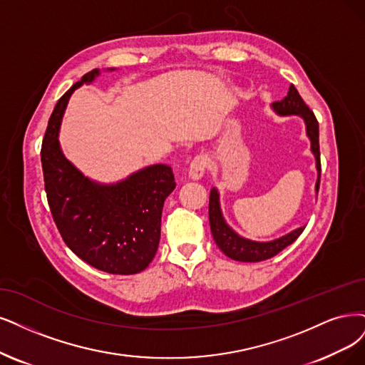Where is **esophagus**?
Wrapping results in <instances>:
<instances>
[{
	"label": "esophagus",
	"instance_id": "obj_1",
	"mask_svg": "<svg viewBox=\"0 0 365 365\" xmlns=\"http://www.w3.org/2000/svg\"><path fill=\"white\" fill-rule=\"evenodd\" d=\"M206 171V159L203 156H197L192 159L190 165V178L192 180H201Z\"/></svg>",
	"mask_w": 365,
	"mask_h": 365
}]
</instances>
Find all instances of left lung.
<instances>
[{
  "label": "left lung",
  "mask_w": 365,
  "mask_h": 365,
  "mask_svg": "<svg viewBox=\"0 0 365 365\" xmlns=\"http://www.w3.org/2000/svg\"><path fill=\"white\" fill-rule=\"evenodd\" d=\"M272 110L275 114L281 117L287 115H299L305 123L307 137L312 143V153L316 159V170H317V180H316V192L319 191L320 183V150H319V123L313 114V111L305 105L302 98L299 96L298 90L294 86H290L287 96L279 101L274 102ZM209 222L212 236L217 242L220 250L236 262H263L274 257L278 252H281L286 247L292 245L293 242L299 237L304 232L305 225L294 228L290 233L281 236L274 240L259 242L251 240L244 236L236 233L233 228L227 224L220 203V192L217 187H212L210 197H209Z\"/></svg>",
  "instance_id": "left-lung-1"
}]
</instances>
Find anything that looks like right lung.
Listing matches in <instances>:
<instances>
[{
	"label": "right lung",
	"mask_w": 365,
	"mask_h": 365,
	"mask_svg": "<svg viewBox=\"0 0 365 365\" xmlns=\"http://www.w3.org/2000/svg\"><path fill=\"white\" fill-rule=\"evenodd\" d=\"M99 75V69L86 73L53 108L40 153L45 191L63 240L81 260L108 274L132 275L155 257L162 207L175 182L168 165L155 164L115 183H101L64 156L58 133L67 102L76 88Z\"/></svg>",
	"instance_id": "1"
}]
</instances>
